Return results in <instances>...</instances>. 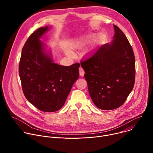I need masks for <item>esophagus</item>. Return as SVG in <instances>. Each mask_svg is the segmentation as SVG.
Instances as JSON below:
<instances>
[{
	"label": "esophagus",
	"instance_id": "esophagus-1",
	"mask_svg": "<svg viewBox=\"0 0 153 153\" xmlns=\"http://www.w3.org/2000/svg\"><path fill=\"white\" fill-rule=\"evenodd\" d=\"M79 71V74H80V76H82V77H83V76H84V74H85V71H84V70H83V68H82V67H80Z\"/></svg>",
	"mask_w": 153,
	"mask_h": 153
}]
</instances>
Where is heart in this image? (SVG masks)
<instances>
[{"mask_svg": "<svg viewBox=\"0 0 153 153\" xmlns=\"http://www.w3.org/2000/svg\"><path fill=\"white\" fill-rule=\"evenodd\" d=\"M90 36V34H86L81 36L76 37L70 40L68 42V45L70 50L73 51H77L82 49L86 45L87 42L88 41ZM103 36L104 35L103 33H98L94 36L93 40L83 53V56L85 57H89L94 54L97 47L102 42ZM69 54H71V53H70Z\"/></svg>", "mask_w": 153, "mask_h": 153, "instance_id": "obj_1", "label": "heart"}]
</instances>
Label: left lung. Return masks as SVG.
Wrapping results in <instances>:
<instances>
[{
	"label": "left lung",
	"mask_w": 153,
	"mask_h": 153,
	"mask_svg": "<svg viewBox=\"0 0 153 153\" xmlns=\"http://www.w3.org/2000/svg\"><path fill=\"white\" fill-rule=\"evenodd\" d=\"M113 27L111 42L102 45L91 57L80 63L93 102L104 110L120 106L133 90L135 81L132 47L121 30Z\"/></svg>",
	"instance_id": "left-lung-1"
}]
</instances>
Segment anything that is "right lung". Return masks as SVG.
Instances as JSON below:
<instances>
[{"instance_id":"add662e5","label":"right lung","mask_w":153,"mask_h":153,"mask_svg":"<svg viewBox=\"0 0 153 153\" xmlns=\"http://www.w3.org/2000/svg\"><path fill=\"white\" fill-rule=\"evenodd\" d=\"M50 27H41L28 39L22 50L19 73L27 99L39 110L54 112L63 106L79 77L80 64L65 67L54 62L51 50L40 39Z\"/></svg>"}]
</instances>
